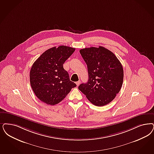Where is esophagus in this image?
I'll use <instances>...</instances> for the list:
<instances>
[{"instance_id": "esophagus-1", "label": "esophagus", "mask_w": 154, "mask_h": 154, "mask_svg": "<svg viewBox=\"0 0 154 154\" xmlns=\"http://www.w3.org/2000/svg\"><path fill=\"white\" fill-rule=\"evenodd\" d=\"M80 83H81V81H78L77 82H76V85H77V86H79Z\"/></svg>"}]
</instances>
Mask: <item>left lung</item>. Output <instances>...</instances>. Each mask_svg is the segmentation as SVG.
I'll use <instances>...</instances> for the list:
<instances>
[{
    "label": "left lung",
    "instance_id": "obj_1",
    "mask_svg": "<svg viewBox=\"0 0 154 154\" xmlns=\"http://www.w3.org/2000/svg\"><path fill=\"white\" fill-rule=\"evenodd\" d=\"M80 53L88 66L89 79L79 89L97 106L112 102L121 89L123 80L122 64L115 54L100 46L82 49Z\"/></svg>",
    "mask_w": 154,
    "mask_h": 154
}]
</instances>
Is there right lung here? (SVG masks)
Here are the masks:
<instances>
[{"mask_svg":"<svg viewBox=\"0 0 154 154\" xmlns=\"http://www.w3.org/2000/svg\"><path fill=\"white\" fill-rule=\"evenodd\" d=\"M75 51L65 45L45 51L32 65L30 84L37 98L43 102L54 105L63 101L76 84L70 81L63 64Z\"/></svg>","mask_w":154,"mask_h":154,"instance_id":"obj_1","label":"right lung"}]
</instances>
